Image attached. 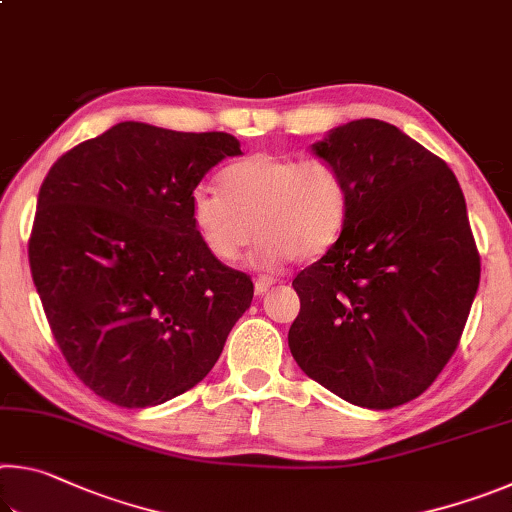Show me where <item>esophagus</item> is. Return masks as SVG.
Here are the masks:
<instances>
[{
	"instance_id": "esophagus-1",
	"label": "esophagus",
	"mask_w": 512,
	"mask_h": 512,
	"mask_svg": "<svg viewBox=\"0 0 512 512\" xmlns=\"http://www.w3.org/2000/svg\"><path fill=\"white\" fill-rule=\"evenodd\" d=\"M275 284V277H271V275H259L257 280H255V293L257 296H264V293L271 289Z\"/></svg>"
}]
</instances>
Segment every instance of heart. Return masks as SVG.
I'll list each match as a JSON object with an SVG mask.
<instances>
[{
    "label": "heart",
    "mask_w": 512,
    "mask_h": 512,
    "mask_svg": "<svg viewBox=\"0 0 512 512\" xmlns=\"http://www.w3.org/2000/svg\"><path fill=\"white\" fill-rule=\"evenodd\" d=\"M350 214L343 171L327 158L255 153L221 173V192L196 189L192 221L219 262H237L262 237L257 264L309 262L332 250Z\"/></svg>",
    "instance_id": "b5f03b06"
}]
</instances>
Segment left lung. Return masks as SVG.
<instances>
[{"label":"left lung","mask_w":512,"mask_h":512,"mask_svg":"<svg viewBox=\"0 0 512 512\" xmlns=\"http://www.w3.org/2000/svg\"><path fill=\"white\" fill-rule=\"evenodd\" d=\"M350 189L332 250L300 271L289 348L305 375L366 409L422 395L461 341L481 257L445 160L379 119L314 144Z\"/></svg>","instance_id":"1"}]
</instances>
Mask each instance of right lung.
I'll return each mask as SVG.
<instances>
[{
  "label": "right lung",
  "instance_id": "add662e5",
  "mask_svg": "<svg viewBox=\"0 0 512 512\" xmlns=\"http://www.w3.org/2000/svg\"><path fill=\"white\" fill-rule=\"evenodd\" d=\"M228 133L121 121L54 162L29 237L33 284L69 368L146 409L194 388L253 300L192 221L196 185L239 155Z\"/></svg>",
  "mask_w": 512,
  "mask_h": 512
}]
</instances>
